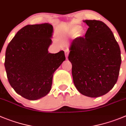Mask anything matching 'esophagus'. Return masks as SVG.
Returning a JSON list of instances; mask_svg holds the SVG:
<instances>
[{
  "mask_svg": "<svg viewBox=\"0 0 126 126\" xmlns=\"http://www.w3.org/2000/svg\"><path fill=\"white\" fill-rule=\"evenodd\" d=\"M65 57H66V58H67V57H68V55H69V50H65Z\"/></svg>",
  "mask_w": 126,
  "mask_h": 126,
  "instance_id": "34e87169",
  "label": "esophagus"
}]
</instances>
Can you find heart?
Masks as SVG:
<instances>
[{"mask_svg":"<svg viewBox=\"0 0 126 126\" xmlns=\"http://www.w3.org/2000/svg\"><path fill=\"white\" fill-rule=\"evenodd\" d=\"M65 35L67 37H72L75 35L77 37H79L83 35L84 31L82 28H80L79 25H71L69 27L67 28L65 31Z\"/></svg>","mask_w":126,"mask_h":126,"instance_id":"1","label":"heart"}]
</instances>
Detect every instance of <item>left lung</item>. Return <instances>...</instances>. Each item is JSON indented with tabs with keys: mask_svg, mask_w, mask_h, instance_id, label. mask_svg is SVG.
Here are the masks:
<instances>
[{
	"mask_svg": "<svg viewBox=\"0 0 126 126\" xmlns=\"http://www.w3.org/2000/svg\"><path fill=\"white\" fill-rule=\"evenodd\" d=\"M84 22L88 29L85 36L72 41L68 59L78 91L86 96L97 97L107 94L117 82L121 50L112 32L103 22Z\"/></svg>",
	"mask_w": 126,
	"mask_h": 126,
	"instance_id": "left-lung-1",
	"label": "left lung"
}]
</instances>
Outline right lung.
I'll return each instance as SVG.
<instances>
[{
	"label": "right lung",
	"mask_w": 126,
	"mask_h": 126,
	"mask_svg": "<svg viewBox=\"0 0 126 126\" xmlns=\"http://www.w3.org/2000/svg\"><path fill=\"white\" fill-rule=\"evenodd\" d=\"M52 33L49 23L27 25L17 32L7 47L4 65L9 84L29 100H37L50 92L53 74L65 60L63 50L48 52Z\"/></svg>",
	"instance_id": "obj_1"
}]
</instances>
